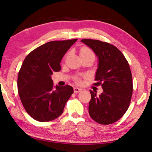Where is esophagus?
I'll use <instances>...</instances> for the list:
<instances>
[{
  "label": "esophagus",
  "instance_id": "34e87169",
  "mask_svg": "<svg viewBox=\"0 0 152 152\" xmlns=\"http://www.w3.org/2000/svg\"><path fill=\"white\" fill-rule=\"evenodd\" d=\"M81 91H82V89L78 88V87H74V92H75V93H78V92H80Z\"/></svg>",
  "mask_w": 152,
  "mask_h": 152
}]
</instances>
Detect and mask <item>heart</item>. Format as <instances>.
Segmentation results:
<instances>
[{
  "label": "heart",
  "instance_id": "b5f03b06",
  "mask_svg": "<svg viewBox=\"0 0 152 152\" xmlns=\"http://www.w3.org/2000/svg\"><path fill=\"white\" fill-rule=\"evenodd\" d=\"M82 55H94V53L92 52V51L91 49L87 48V47H83L80 49V56ZM74 80H75L77 83H80L82 80L81 77L80 76H77L74 78Z\"/></svg>",
  "mask_w": 152,
  "mask_h": 152
}]
</instances>
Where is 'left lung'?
<instances>
[{"label":"left lung","mask_w":152,"mask_h":152,"mask_svg":"<svg viewBox=\"0 0 152 152\" xmlns=\"http://www.w3.org/2000/svg\"><path fill=\"white\" fill-rule=\"evenodd\" d=\"M81 42L99 58L94 85L101 86L103 89L99 96L90 91L89 115L100 124H112L123 116L132 100L133 80L129 65L121 51L110 43L90 39Z\"/></svg>","instance_id":"left-lung-1"}]
</instances>
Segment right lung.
<instances>
[{"instance_id": "obj_1", "label": "right lung", "mask_w": 152, "mask_h": 152, "mask_svg": "<svg viewBox=\"0 0 152 152\" xmlns=\"http://www.w3.org/2000/svg\"><path fill=\"white\" fill-rule=\"evenodd\" d=\"M76 41L48 42L25 58L18 74V92L25 110L35 120L48 122L57 119L73 94L71 86L55 87L51 75L61 70V59Z\"/></svg>"}]
</instances>
